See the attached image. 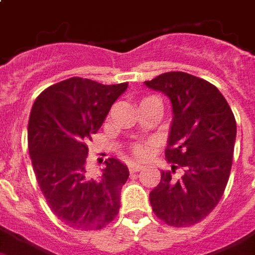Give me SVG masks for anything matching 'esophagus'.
Segmentation results:
<instances>
[{
	"instance_id": "obj_1",
	"label": "esophagus",
	"mask_w": 255,
	"mask_h": 255,
	"mask_svg": "<svg viewBox=\"0 0 255 255\" xmlns=\"http://www.w3.org/2000/svg\"><path fill=\"white\" fill-rule=\"evenodd\" d=\"M141 168H144V166L141 163H131L129 164V171L131 172H137V171H140Z\"/></svg>"
}]
</instances>
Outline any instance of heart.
<instances>
[{
	"label": "heart",
	"mask_w": 255,
	"mask_h": 255,
	"mask_svg": "<svg viewBox=\"0 0 255 255\" xmlns=\"http://www.w3.org/2000/svg\"><path fill=\"white\" fill-rule=\"evenodd\" d=\"M146 153H147L146 145L140 144V145H136V146H134V154H136V155H138V157H144Z\"/></svg>",
	"instance_id": "heart-1"
}]
</instances>
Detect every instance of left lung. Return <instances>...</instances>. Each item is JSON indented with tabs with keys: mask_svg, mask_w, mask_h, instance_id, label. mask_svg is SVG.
<instances>
[{
	"mask_svg": "<svg viewBox=\"0 0 255 255\" xmlns=\"http://www.w3.org/2000/svg\"><path fill=\"white\" fill-rule=\"evenodd\" d=\"M145 85L170 98L172 122L164 155L171 171L149 194L154 214L172 227H188L206 218L224 193L232 167L236 121L215 85L187 72H166Z\"/></svg>",
	"mask_w": 255,
	"mask_h": 255,
	"instance_id": "obj_1",
	"label": "left lung"
}]
</instances>
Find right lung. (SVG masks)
<instances>
[{"label": "right lung", "mask_w": 255, "mask_h": 255, "mask_svg": "<svg viewBox=\"0 0 255 255\" xmlns=\"http://www.w3.org/2000/svg\"><path fill=\"white\" fill-rule=\"evenodd\" d=\"M127 87L71 78L46 88L32 106L28 149L36 179L51 211L75 230H101L119 213L128 167L109 158L101 176L92 177L85 160L88 141Z\"/></svg>", "instance_id": "obj_1"}]
</instances>
